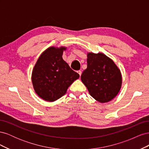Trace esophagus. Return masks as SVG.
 Wrapping results in <instances>:
<instances>
[{"label": "esophagus", "mask_w": 149, "mask_h": 149, "mask_svg": "<svg viewBox=\"0 0 149 149\" xmlns=\"http://www.w3.org/2000/svg\"><path fill=\"white\" fill-rule=\"evenodd\" d=\"M78 72V73L79 74V76H81V73H82V72H81V71H80V70H79V71H77Z\"/></svg>", "instance_id": "obj_1"}]
</instances>
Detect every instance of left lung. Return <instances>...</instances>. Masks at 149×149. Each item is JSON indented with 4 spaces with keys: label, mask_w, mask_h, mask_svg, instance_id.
I'll use <instances>...</instances> for the list:
<instances>
[{
    "label": "left lung",
    "mask_w": 149,
    "mask_h": 149,
    "mask_svg": "<svg viewBox=\"0 0 149 149\" xmlns=\"http://www.w3.org/2000/svg\"><path fill=\"white\" fill-rule=\"evenodd\" d=\"M87 65L81 79L90 95L100 102L111 101L121 87L122 76L118 66L101 53H88Z\"/></svg>",
    "instance_id": "obj_1"
}]
</instances>
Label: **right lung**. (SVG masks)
Listing matches in <instances>:
<instances>
[{
  "label": "right lung",
  "mask_w": 149,
  "mask_h": 149,
  "mask_svg": "<svg viewBox=\"0 0 149 149\" xmlns=\"http://www.w3.org/2000/svg\"><path fill=\"white\" fill-rule=\"evenodd\" d=\"M65 49L48 48L40 55L33 70L31 80L35 91L47 101H55L63 96L79 77L63 59Z\"/></svg>",
  "instance_id": "right-lung-1"
}]
</instances>
